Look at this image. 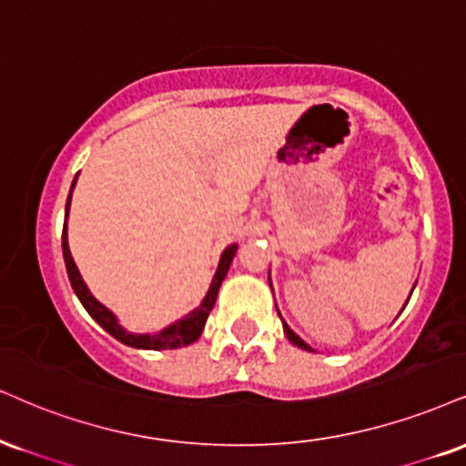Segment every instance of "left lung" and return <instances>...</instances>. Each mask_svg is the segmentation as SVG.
<instances>
[{
	"instance_id": "1",
	"label": "left lung",
	"mask_w": 466,
	"mask_h": 466,
	"mask_svg": "<svg viewBox=\"0 0 466 466\" xmlns=\"http://www.w3.org/2000/svg\"><path fill=\"white\" fill-rule=\"evenodd\" d=\"M410 295H412V293H410ZM284 334H287V339H289V340H290V343H293V345H297V347H301V350H306V351H312V350H310V347H308V345L304 343V340H301V339H299V336H297V334L293 332V329H290V328H289V325H287V323H284Z\"/></svg>"
}]
</instances>
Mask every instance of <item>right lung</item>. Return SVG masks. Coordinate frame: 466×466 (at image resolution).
<instances>
[{
  "instance_id": "obj_1",
  "label": "right lung",
  "mask_w": 466,
  "mask_h": 466,
  "mask_svg": "<svg viewBox=\"0 0 466 466\" xmlns=\"http://www.w3.org/2000/svg\"><path fill=\"white\" fill-rule=\"evenodd\" d=\"M73 184H76V179H73ZM71 190H73V187H71ZM69 199H71V193H69ZM69 199H66V215H69ZM66 215H65V218H66ZM237 249H238V245L234 243V245H229L226 251H223L221 260H218L215 279H212V284L208 289V295L204 297V301H201L199 308H195L188 317L179 319V321H176L173 325H169V328L162 329V332L154 334V336L130 334V332H126L119 323H116V317L112 315L108 308L99 304V301L91 295V290L86 289V284H84L80 271H77L76 262H73V258H71L69 243H66V221L63 228L65 265H66V273H69L71 287H73V290H76L77 299L82 301V306L86 308L88 315H91L99 325H102L106 332H108L110 336H115V339L121 340V343L137 347V350H177V347L195 343V340L201 336V329H204L206 319H208L212 306H215L218 287H221L223 278H226L228 268H229V265H232V258H234V254H237Z\"/></svg>"
}]
</instances>
